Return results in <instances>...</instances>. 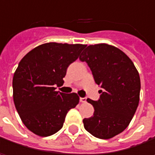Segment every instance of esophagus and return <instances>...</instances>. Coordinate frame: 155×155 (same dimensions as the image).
<instances>
[{"mask_svg": "<svg viewBox=\"0 0 155 155\" xmlns=\"http://www.w3.org/2000/svg\"><path fill=\"white\" fill-rule=\"evenodd\" d=\"M80 101L81 102V103H85L86 101H87V98H80Z\"/></svg>", "mask_w": 155, "mask_h": 155, "instance_id": "1", "label": "esophagus"}]
</instances>
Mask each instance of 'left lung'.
<instances>
[{"label":"left lung","mask_w":155,"mask_h":155,"mask_svg":"<svg viewBox=\"0 0 155 155\" xmlns=\"http://www.w3.org/2000/svg\"><path fill=\"white\" fill-rule=\"evenodd\" d=\"M90 67L95 82L102 90L98 101L88 99L93 116L83 119L84 128L93 137L108 139L123 132L139 103V74L130 58L107 44L91 45L80 55Z\"/></svg>","instance_id":"obj_1"}]
</instances>
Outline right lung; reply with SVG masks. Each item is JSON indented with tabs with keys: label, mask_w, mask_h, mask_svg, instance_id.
Returning <instances> with one entry per match:
<instances>
[{
	"label": "right lung",
	"mask_w": 155,
	"mask_h": 155,
	"mask_svg": "<svg viewBox=\"0 0 155 155\" xmlns=\"http://www.w3.org/2000/svg\"><path fill=\"white\" fill-rule=\"evenodd\" d=\"M84 45L47 43L35 47L19 62L12 80L16 109L28 130L40 137L58 132L67 112L76 107V93L55 91L62 86L68 66Z\"/></svg>",
	"instance_id": "obj_1"
}]
</instances>
